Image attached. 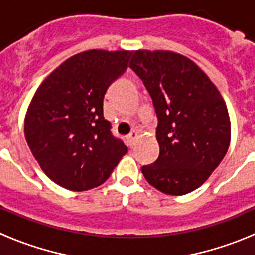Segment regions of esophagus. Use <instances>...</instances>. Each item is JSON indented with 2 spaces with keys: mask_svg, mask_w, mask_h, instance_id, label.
I'll return each instance as SVG.
<instances>
[{
  "mask_svg": "<svg viewBox=\"0 0 255 255\" xmlns=\"http://www.w3.org/2000/svg\"><path fill=\"white\" fill-rule=\"evenodd\" d=\"M138 132L136 131H131L129 135H128V138H126V140H128V145H129L130 148H132L135 145V141H136V139H138Z\"/></svg>",
  "mask_w": 255,
  "mask_h": 255,
  "instance_id": "1",
  "label": "esophagus"
}]
</instances>
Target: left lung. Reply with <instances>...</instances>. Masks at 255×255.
<instances>
[{
	"label": "left lung",
	"mask_w": 255,
	"mask_h": 255,
	"mask_svg": "<svg viewBox=\"0 0 255 255\" xmlns=\"http://www.w3.org/2000/svg\"><path fill=\"white\" fill-rule=\"evenodd\" d=\"M129 66L143 80L158 117L159 155L141 172L164 194H188L203 185L229 149L226 103L203 70L176 52L138 49Z\"/></svg>",
	"instance_id": "left-lung-1"
}]
</instances>
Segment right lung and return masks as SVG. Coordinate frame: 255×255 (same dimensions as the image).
I'll use <instances>...</instances> for the list:
<instances>
[{"label": "right lung", "mask_w": 255, "mask_h": 255, "mask_svg": "<svg viewBox=\"0 0 255 255\" xmlns=\"http://www.w3.org/2000/svg\"><path fill=\"white\" fill-rule=\"evenodd\" d=\"M130 55L125 49L76 53L35 91L24 134L40 168L57 185L71 191L102 185L128 153L103 117V98L128 67Z\"/></svg>", "instance_id": "right-lung-1"}]
</instances>
